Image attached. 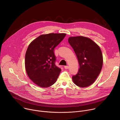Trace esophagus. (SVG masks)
Masks as SVG:
<instances>
[{
  "label": "esophagus",
  "instance_id": "esophagus-1",
  "mask_svg": "<svg viewBox=\"0 0 120 120\" xmlns=\"http://www.w3.org/2000/svg\"><path fill=\"white\" fill-rule=\"evenodd\" d=\"M64 68H65V69H68V68H69V66H67V65H66V66H64Z\"/></svg>",
  "mask_w": 120,
  "mask_h": 120
}]
</instances>
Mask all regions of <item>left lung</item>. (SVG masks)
<instances>
[{"instance_id":"obj_1","label":"left lung","mask_w":120,"mask_h":120,"mask_svg":"<svg viewBox=\"0 0 120 120\" xmlns=\"http://www.w3.org/2000/svg\"><path fill=\"white\" fill-rule=\"evenodd\" d=\"M68 42L78 59L79 69L72 79L77 86L85 87L93 84L101 70L103 57L99 46L91 39L82 36L70 37Z\"/></svg>"}]
</instances>
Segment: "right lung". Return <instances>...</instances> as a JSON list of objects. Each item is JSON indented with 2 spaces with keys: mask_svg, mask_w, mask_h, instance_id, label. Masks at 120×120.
<instances>
[{
  "mask_svg": "<svg viewBox=\"0 0 120 120\" xmlns=\"http://www.w3.org/2000/svg\"><path fill=\"white\" fill-rule=\"evenodd\" d=\"M64 33L42 35L29 45L25 56V67L29 78L38 86L54 84L61 71L56 65L55 48L64 39Z\"/></svg>",
  "mask_w": 120,
  "mask_h": 120,
  "instance_id": "obj_1",
  "label": "right lung"
}]
</instances>
